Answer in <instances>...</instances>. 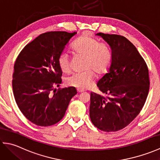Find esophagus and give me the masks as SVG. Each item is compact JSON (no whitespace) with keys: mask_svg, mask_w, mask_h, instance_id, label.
Returning <instances> with one entry per match:
<instances>
[{"mask_svg":"<svg viewBox=\"0 0 160 160\" xmlns=\"http://www.w3.org/2000/svg\"><path fill=\"white\" fill-rule=\"evenodd\" d=\"M84 91V89H77V92L78 93H81V92H83Z\"/></svg>","mask_w":160,"mask_h":160,"instance_id":"34e87169","label":"esophagus"}]
</instances>
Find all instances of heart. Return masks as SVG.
I'll list each match as a JSON object with an SVG mask.
<instances>
[{
  "mask_svg": "<svg viewBox=\"0 0 160 160\" xmlns=\"http://www.w3.org/2000/svg\"><path fill=\"white\" fill-rule=\"evenodd\" d=\"M74 52L85 57L84 69L81 72L73 73L67 77V85L78 89H86L90 87L95 76L103 74L109 69L112 61L111 52L106 44L100 43L99 40L89 33H84L73 45ZM58 66L63 73H69L71 70V59L67 52H63L58 57Z\"/></svg>",
  "mask_w": 160,
  "mask_h": 160,
  "instance_id": "b5f03b06",
  "label": "heart"
}]
</instances>
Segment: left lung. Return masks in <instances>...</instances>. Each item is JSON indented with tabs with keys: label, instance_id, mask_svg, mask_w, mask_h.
<instances>
[{
	"label": "left lung",
	"instance_id": "1",
	"mask_svg": "<svg viewBox=\"0 0 160 160\" xmlns=\"http://www.w3.org/2000/svg\"><path fill=\"white\" fill-rule=\"evenodd\" d=\"M111 49L108 73L97 86L107 96L91 93L89 115L95 127L105 132L127 127L140 113L149 90L147 63L124 36L98 33Z\"/></svg>",
	"mask_w": 160,
	"mask_h": 160
}]
</instances>
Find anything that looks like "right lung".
<instances>
[{"label": "right lung", "mask_w": 160, "mask_h": 160, "mask_svg": "<svg viewBox=\"0 0 160 160\" xmlns=\"http://www.w3.org/2000/svg\"><path fill=\"white\" fill-rule=\"evenodd\" d=\"M76 33H42L24 47L16 60L12 80L16 102L25 117L37 126L49 127L62 120L77 93L71 87L52 91L62 82L58 57Z\"/></svg>", "instance_id": "1"}]
</instances>
